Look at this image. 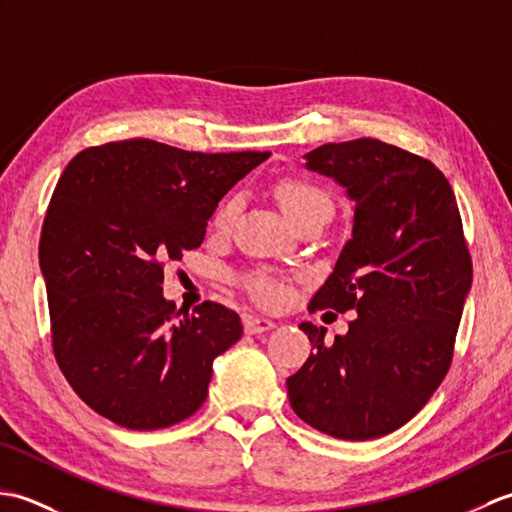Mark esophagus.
Wrapping results in <instances>:
<instances>
[{
  "mask_svg": "<svg viewBox=\"0 0 512 512\" xmlns=\"http://www.w3.org/2000/svg\"><path fill=\"white\" fill-rule=\"evenodd\" d=\"M275 321L268 319V317H255V314H250V317L244 319V330L246 334H262L275 328Z\"/></svg>",
  "mask_w": 512,
  "mask_h": 512,
  "instance_id": "esophagus-1",
  "label": "esophagus"
}]
</instances>
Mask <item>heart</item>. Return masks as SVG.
I'll use <instances>...</instances> for the list:
<instances>
[{
    "label": "heart",
    "instance_id": "heart-1",
    "mask_svg": "<svg viewBox=\"0 0 512 512\" xmlns=\"http://www.w3.org/2000/svg\"><path fill=\"white\" fill-rule=\"evenodd\" d=\"M275 195L279 206L284 209V213L295 226L314 220V217H325V220H328L332 213L330 195L321 187H317V184L303 178H281L275 184ZM237 206V198H226L217 206L211 217V226L217 233H222L231 226L237 213ZM242 286L246 288L250 299L257 301L259 306H277V303L284 299V290H281L275 279H270L266 275H246L242 277Z\"/></svg>",
    "mask_w": 512,
    "mask_h": 512
}]
</instances>
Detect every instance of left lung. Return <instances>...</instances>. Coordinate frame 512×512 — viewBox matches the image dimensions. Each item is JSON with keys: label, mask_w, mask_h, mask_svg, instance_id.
Listing matches in <instances>:
<instances>
[{"label": "left lung", "mask_w": 512, "mask_h": 512, "mask_svg": "<svg viewBox=\"0 0 512 512\" xmlns=\"http://www.w3.org/2000/svg\"><path fill=\"white\" fill-rule=\"evenodd\" d=\"M306 158L354 200L352 237L308 310L358 317L330 345L325 328L299 325L312 352L286 380L290 407L332 438L372 440L407 424L447 376L471 253L451 184L431 160L376 138Z\"/></svg>", "instance_id": "1"}]
</instances>
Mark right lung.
Instances as JSON below:
<instances>
[{"mask_svg": "<svg viewBox=\"0 0 512 512\" xmlns=\"http://www.w3.org/2000/svg\"><path fill=\"white\" fill-rule=\"evenodd\" d=\"M268 156L132 138L83 149L61 173L39 239L52 352L99 416L154 431L202 407L242 321L215 301L178 310L162 297L165 264L202 244L222 195Z\"/></svg>", "mask_w": 512, "mask_h": 512, "instance_id": "right-lung-1", "label": "right lung"}]
</instances>
